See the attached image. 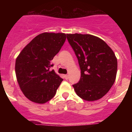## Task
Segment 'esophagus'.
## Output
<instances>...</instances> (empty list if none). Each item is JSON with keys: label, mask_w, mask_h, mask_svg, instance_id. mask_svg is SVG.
I'll list each match as a JSON object with an SVG mask.
<instances>
[{"label": "esophagus", "mask_w": 132, "mask_h": 132, "mask_svg": "<svg viewBox=\"0 0 132 132\" xmlns=\"http://www.w3.org/2000/svg\"><path fill=\"white\" fill-rule=\"evenodd\" d=\"M64 78L66 79H68V75H64Z\"/></svg>", "instance_id": "1"}]
</instances>
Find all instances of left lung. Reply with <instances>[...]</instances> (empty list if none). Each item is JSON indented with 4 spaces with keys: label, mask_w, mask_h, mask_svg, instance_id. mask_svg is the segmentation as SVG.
I'll return each mask as SVG.
<instances>
[{
    "label": "left lung",
    "mask_w": 132,
    "mask_h": 132,
    "mask_svg": "<svg viewBox=\"0 0 132 132\" xmlns=\"http://www.w3.org/2000/svg\"><path fill=\"white\" fill-rule=\"evenodd\" d=\"M81 69L79 81L72 85L76 94L88 101L102 98L116 79L117 59L103 40L90 34H66Z\"/></svg>",
    "instance_id": "left-lung-1"
}]
</instances>
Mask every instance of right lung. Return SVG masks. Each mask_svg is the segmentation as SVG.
<instances>
[{"label": "right lung", "instance_id": "right-lung-1", "mask_svg": "<svg viewBox=\"0 0 132 132\" xmlns=\"http://www.w3.org/2000/svg\"><path fill=\"white\" fill-rule=\"evenodd\" d=\"M62 33H43L24 48L15 60V70L20 90L34 103H45L56 94L63 79L51 70V60L65 42Z\"/></svg>", "mask_w": 132, "mask_h": 132}]
</instances>
